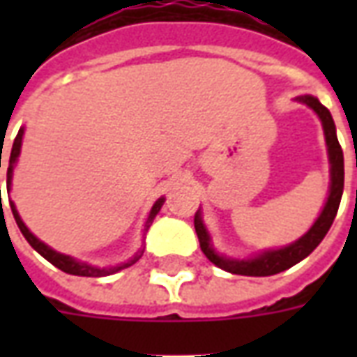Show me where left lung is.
I'll return each mask as SVG.
<instances>
[{
  "instance_id": "left-lung-1",
  "label": "left lung",
  "mask_w": 357,
  "mask_h": 357,
  "mask_svg": "<svg viewBox=\"0 0 357 357\" xmlns=\"http://www.w3.org/2000/svg\"><path fill=\"white\" fill-rule=\"evenodd\" d=\"M298 101L307 105L312 110H315V114L319 116L323 124L331 164V187L327 202H325L319 218L315 220V224L310 227V231L306 235H302L298 241H294L289 247L277 248V250H264L262 255L248 258V260H233V258H225V256L218 255L214 247L210 245V235L204 224H202L201 212H197L195 214V231H197V237H199V243H201V250L214 266L225 269L229 273L268 277L292 268L294 264H298L300 260H304L307 255L314 252V248L327 235L329 227L333 225V220L337 216L338 204H340V199H342V189H344V156H342V149H340V143L337 139V128H335V122H333L329 110L325 109L315 97L302 95V97H298Z\"/></svg>"
}]
</instances>
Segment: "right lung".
Here are the masks:
<instances>
[{
  "instance_id": "1",
  "label": "right lung",
  "mask_w": 357,
  "mask_h": 357,
  "mask_svg": "<svg viewBox=\"0 0 357 357\" xmlns=\"http://www.w3.org/2000/svg\"><path fill=\"white\" fill-rule=\"evenodd\" d=\"M22 133H24V130L20 128L19 133H17V137H15V141H13V149H11V156H9V168H7V189H11V178H13V168H15V162H17V158H19L20 155V145H22ZM0 168H1V155H0ZM1 193V191H0ZM164 204V197L162 199H158V201L153 204V208H151V214H149L147 222H145V231H147L149 227H151V224H153V220H155V216L160 212V208H162ZM11 210H13V216H15V222H17V225H19L20 233L24 235V239L30 243V247L34 248L36 252H40V255L47 260V262H51L55 268H59L61 271H65V273H70V275H82V277H105V275H112V273H116V271H120V269H126L130 268V266H133V264L139 260L141 256H143V250L145 248H139L135 255L128 260V262L124 264H118V266H110V268H93V266H89V264H84V262H78V260H74V258H70V256L66 255H61V252H57V250H53V248H50L45 243H42V241L38 239V237H34L32 233H30V229H28L26 225H24V222L20 220L19 212H17V208H15V204L11 202Z\"/></svg>"
}]
</instances>
